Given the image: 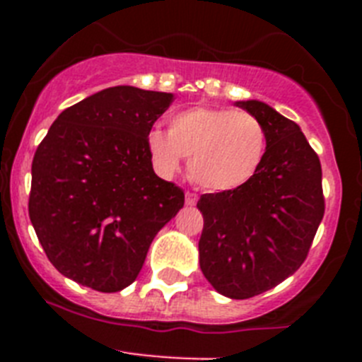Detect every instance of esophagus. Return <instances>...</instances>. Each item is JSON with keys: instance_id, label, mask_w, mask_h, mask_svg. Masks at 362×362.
Segmentation results:
<instances>
[{"instance_id": "34e87169", "label": "esophagus", "mask_w": 362, "mask_h": 362, "mask_svg": "<svg viewBox=\"0 0 362 362\" xmlns=\"http://www.w3.org/2000/svg\"><path fill=\"white\" fill-rule=\"evenodd\" d=\"M185 203H187V206H194V204L197 203L196 194H194V192H187V194H185Z\"/></svg>"}]
</instances>
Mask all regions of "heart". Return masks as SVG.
Returning a JSON list of instances; mask_svg holds the SVG:
<instances>
[{
  "label": "heart",
  "mask_w": 362,
  "mask_h": 362,
  "mask_svg": "<svg viewBox=\"0 0 362 362\" xmlns=\"http://www.w3.org/2000/svg\"><path fill=\"white\" fill-rule=\"evenodd\" d=\"M146 146L161 175L175 174L183 159L190 158V177L201 188L232 192L261 168L267 132L250 112L192 107L172 116L170 130H150Z\"/></svg>",
  "instance_id": "b5f03b06"
}]
</instances>
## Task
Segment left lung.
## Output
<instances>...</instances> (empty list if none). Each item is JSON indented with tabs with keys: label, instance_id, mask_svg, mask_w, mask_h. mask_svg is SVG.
Returning <instances> with one entry per match:
<instances>
[{
	"label": "left lung",
	"instance_id": "1",
	"mask_svg": "<svg viewBox=\"0 0 362 362\" xmlns=\"http://www.w3.org/2000/svg\"><path fill=\"white\" fill-rule=\"evenodd\" d=\"M235 107L257 117L267 152L257 174L232 192L203 194L199 267L216 292L248 299L283 283L303 264L325 216L321 163L299 124L270 105Z\"/></svg>",
	"mask_w": 362,
	"mask_h": 362
}]
</instances>
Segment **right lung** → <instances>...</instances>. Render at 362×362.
Here are the masks:
<instances>
[{
    "label": "right lung",
    "instance_id": "obj_1",
    "mask_svg": "<svg viewBox=\"0 0 362 362\" xmlns=\"http://www.w3.org/2000/svg\"><path fill=\"white\" fill-rule=\"evenodd\" d=\"M174 94L110 86L63 110L32 161L28 216L59 274L112 293L136 281L185 194L158 177L146 136Z\"/></svg>",
    "mask_w": 362,
    "mask_h": 362
}]
</instances>
